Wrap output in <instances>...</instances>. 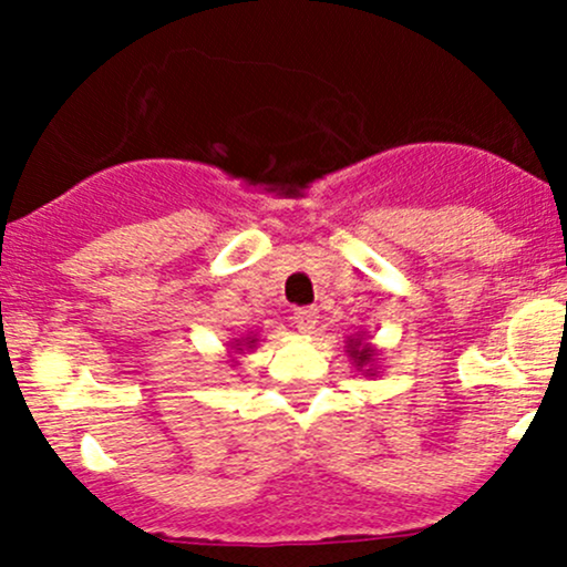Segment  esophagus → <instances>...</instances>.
Masks as SVG:
<instances>
[{
  "mask_svg": "<svg viewBox=\"0 0 567 567\" xmlns=\"http://www.w3.org/2000/svg\"><path fill=\"white\" fill-rule=\"evenodd\" d=\"M295 323L297 329L305 334H313V329L318 327V308H297L295 310Z\"/></svg>",
  "mask_w": 567,
  "mask_h": 567,
  "instance_id": "obj_1",
  "label": "esophagus"
}]
</instances>
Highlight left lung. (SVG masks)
I'll return each instance as SVG.
<instances>
[{"label": "left lung", "mask_w": 567, "mask_h": 567, "mask_svg": "<svg viewBox=\"0 0 567 567\" xmlns=\"http://www.w3.org/2000/svg\"><path fill=\"white\" fill-rule=\"evenodd\" d=\"M348 353H351V361L355 364V369H361V372L372 378V374H374V359H378V351H374V348L369 346V342L361 340V337H351V340H348Z\"/></svg>", "instance_id": "8db88e82"}]
</instances>
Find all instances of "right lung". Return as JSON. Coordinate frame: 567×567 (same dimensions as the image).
<instances>
[{"mask_svg":"<svg viewBox=\"0 0 567 567\" xmlns=\"http://www.w3.org/2000/svg\"><path fill=\"white\" fill-rule=\"evenodd\" d=\"M254 342H257V337H244V340H235V351H238V353H244V348H254Z\"/></svg>","mask_w":567,"mask_h":567,"instance_id":"add662e5","label":"right lung"}]
</instances>
